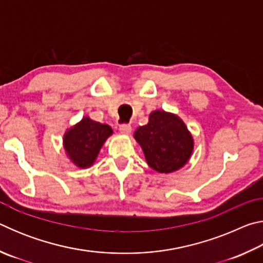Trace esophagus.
I'll return each mask as SVG.
<instances>
[{
    "mask_svg": "<svg viewBox=\"0 0 263 263\" xmlns=\"http://www.w3.org/2000/svg\"><path fill=\"white\" fill-rule=\"evenodd\" d=\"M131 130H132V128H131L130 124H122V125L119 126V131L124 133V135H130Z\"/></svg>",
    "mask_w": 263,
    "mask_h": 263,
    "instance_id": "1",
    "label": "esophagus"
}]
</instances>
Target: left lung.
<instances>
[{"label":"left lung","instance_id":"1","mask_svg":"<svg viewBox=\"0 0 263 263\" xmlns=\"http://www.w3.org/2000/svg\"><path fill=\"white\" fill-rule=\"evenodd\" d=\"M148 166L159 173L179 171L188 162L194 139L183 121L163 110L151 112L148 123L135 132Z\"/></svg>","mask_w":263,"mask_h":263}]
</instances>
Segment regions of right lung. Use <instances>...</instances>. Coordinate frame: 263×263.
Wrapping results in <instances>:
<instances>
[{"mask_svg":"<svg viewBox=\"0 0 263 263\" xmlns=\"http://www.w3.org/2000/svg\"><path fill=\"white\" fill-rule=\"evenodd\" d=\"M112 135L106 124L83 117L64 136V148L68 158L79 168L90 167L95 162L105 140Z\"/></svg>","mask_w":263,"mask_h":263,"instance_id":"1","label":"right lung"}]
</instances>
